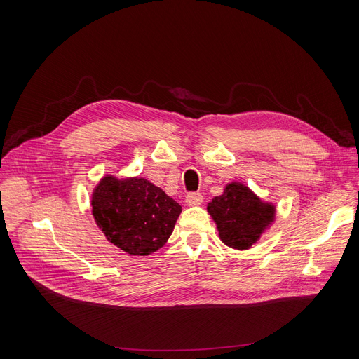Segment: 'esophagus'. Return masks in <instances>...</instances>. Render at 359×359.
Returning a JSON list of instances; mask_svg holds the SVG:
<instances>
[{
	"instance_id": "esophagus-1",
	"label": "esophagus",
	"mask_w": 359,
	"mask_h": 359,
	"mask_svg": "<svg viewBox=\"0 0 359 359\" xmlns=\"http://www.w3.org/2000/svg\"><path fill=\"white\" fill-rule=\"evenodd\" d=\"M201 201H203V196L198 191H191L186 196V203L189 206H198Z\"/></svg>"
}]
</instances>
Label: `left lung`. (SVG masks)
<instances>
[{
    "instance_id": "left-lung-1",
    "label": "left lung",
    "mask_w": 359,
    "mask_h": 359,
    "mask_svg": "<svg viewBox=\"0 0 359 359\" xmlns=\"http://www.w3.org/2000/svg\"><path fill=\"white\" fill-rule=\"evenodd\" d=\"M219 236L231 248H250L274 220V206L264 203L247 186L230 183L222 196L208 204Z\"/></svg>"
}]
</instances>
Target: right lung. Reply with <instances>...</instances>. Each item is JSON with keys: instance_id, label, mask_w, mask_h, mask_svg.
Wrapping results in <instances>:
<instances>
[{"instance_id": "1", "label": "right lung", "mask_w": 359, "mask_h": 359, "mask_svg": "<svg viewBox=\"0 0 359 359\" xmlns=\"http://www.w3.org/2000/svg\"><path fill=\"white\" fill-rule=\"evenodd\" d=\"M180 213L177 201L142 177L107 176L92 194L96 224L111 243L132 255L163 247Z\"/></svg>"}]
</instances>
